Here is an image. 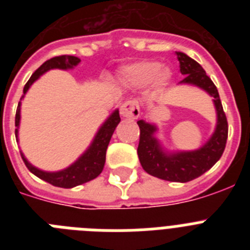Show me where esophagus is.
I'll return each mask as SVG.
<instances>
[{
	"label": "esophagus",
	"instance_id": "34e87169",
	"mask_svg": "<svg viewBox=\"0 0 250 250\" xmlns=\"http://www.w3.org/2000/svg\"><path fill=\"white\" fill-rule=\"evenodd\" d=\"M120 114L124 118L129 119H138L140 116V106L136 100L125 101L120 106Z\"/></svg>",
	"mask_w": 250,
	"mask_h": 250
}]
</instances>
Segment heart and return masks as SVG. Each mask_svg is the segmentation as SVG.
<instances>
[{"label":"heart","instance_id":"b5f03b06","mask_svg":"<svg viewBox=\"0 0 250 250\" xmlns=\"http://www.w3.org/2000/svg\"><path fill=\"white\" fill-rule=\"evenodd\" d=\"M124 83L134 87H144L151 83L156 91H163L169 86L173 72L167 66H161L156 60H138L119 70Z\"/></svg>","mask_w":250,"mask_h":250}]
</instances>
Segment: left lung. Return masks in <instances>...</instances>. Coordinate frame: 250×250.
<instances>
[{
  "label": "left lung",
  "instance_id": "obj_1",
  "mask_svg": "<svg viewBox=\"0 0 250 250\" xmlns=\"http://www.w3.org/2000/svg\"><path fill=\"white\" fill-rule=\"evenodd\" d=\"M175 54L180 63V72L185 75L179 83L196 86L213 98L216 111L215 129L209 140L199 149L189 151H167L155 136L158 132L155 124L139 120L140 141L138 155L143 169L150 175L167 182L187 183L203 175L223 155L228 138V123L223 111L218 90L210 77L205 74L202 66L195 60L184 52L176 51Z\"/></svg>",
  "mask_w": 250,
  "mask_h": 250
}]
</instances>
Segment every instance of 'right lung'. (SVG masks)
Masks as SVG:
<instances>
[{
	"label": "right lung",
	"mask_w": 250,
	"mask_h": 250,
	"mask_svg": "<svg viewBox=\"0 0 250 250\" xmlns=\"http://www.w3.org/2000/svg\"><path fill=\"white\" fill-rule=\"evenodd\" d=\"M80 61L81 60L79 57L70 56V55L56 56L47 60L30 77V80L27 81V83L23 87V95H22L21 100L25 98L26 92L28 91L31 85L36 80H39L40 76H42L45 72L54 70V68L71 70L75 66L79 65ZM20 121H21V101H20L19 106H17L16 118H15V125H16L15 134H16L17 143H19ZM119 123H120V115H119V110L116 109L109 115V118L106 119L103 125L99 127L96 135L92 139L91 144L83 151V154H81V156H79L70 167H65L62 170H59V171H45V170L39 169V167L31 164L30 161L25 158L22 151L21 156L27 169L34 175H36L37 178L42 179L45 182L59 188H67V189H70V188L77 187V185H81L83 183L90 182L92 179L98 178L101 174L104 165H105L106 149H107V145H109L112 134H114Z\"/></svg>",
	"instance_id": "obj_1"
}]
</instances>
